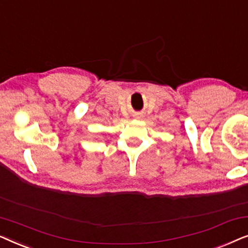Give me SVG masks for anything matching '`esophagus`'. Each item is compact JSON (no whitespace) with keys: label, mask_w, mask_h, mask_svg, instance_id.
Segmentation results:
<instances>
[{"label":"esophagus","mask_w":248,"mask_h":248,"mask_svg":"<svg viewBox=\"0 0 248 248\" xmlns=\"http://www.w3.org/2000/svg\"><path fill=\"white\" fill-rule=\"evenodd\" d=\"M135 116H138V117H140V116H141V114H137V115H135Z\"/></svg>","instance_id":"1"}]
</instances>
